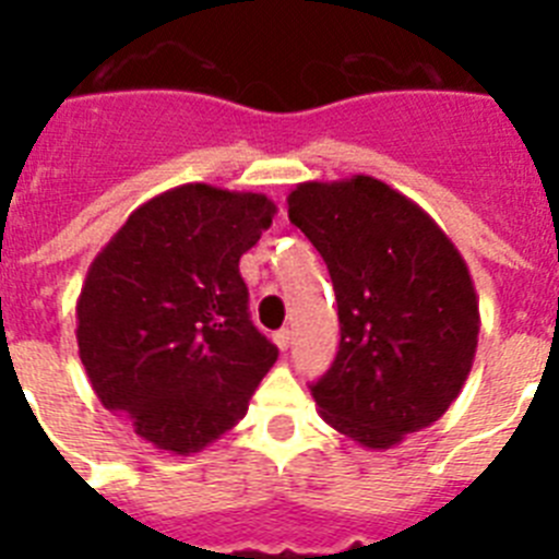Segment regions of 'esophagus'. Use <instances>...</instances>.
I'll return each mask as SVG.
<instances>
[{
    "instance_id": "1",
    "label": "esophagus",
    "mask_w": 559,
    "mask_h": 559,
    "mask_svg": "<svg viewBox=\"0 0 559 559\" xmlns=\"http://www.w3.org/2000/svg\"><path fill=\"white\" fill-rule=\"evenodd\" d=\"M271 338H274V344H276V347H280V349H283V353L290 347V330H285V328H283V330H276V333L271 335Z\"/></svg>"
}]
</instances>
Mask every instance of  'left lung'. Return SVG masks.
Listing matches in <instances>:
<instances>
[{
  "label": "left lung",
  "instance_id": "8db88e82",
  "mask_svg": "<svg viewBox=\"0 0 559 559\" xmlns=\"http://www.w3.org/2000/svg\"><path fill=\"white\" fill-rule=\"evenodd\" d=\"M290 224L328 263L341 344L316 380L328 426L386 451L451 408L478 344V296L464 257L419 204L372 176L305 181Z\"/></svg>",
  "mask_w": 559,
  "mask_h": 559
}]
</instances>
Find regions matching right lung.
<instances>
[{
	"mask_svg": "<svg viewBox=\"0 0 559 559\" xmlns=\"http://www.w3.org/2000/svg\"><path fill=\"white\" fill-rule=\"evenodd\" d=\"M263 192L181 185L145 201L92 260L78 349L108 412L159 451H204L243 419L276 347L249 319L240 257L274 218Z\"/></svg>",
	"mask_w": 559,
	"mask_h": 559,
	"instance_id": "right-lung-1",
	"label": "right lung"
}]
</instances>
